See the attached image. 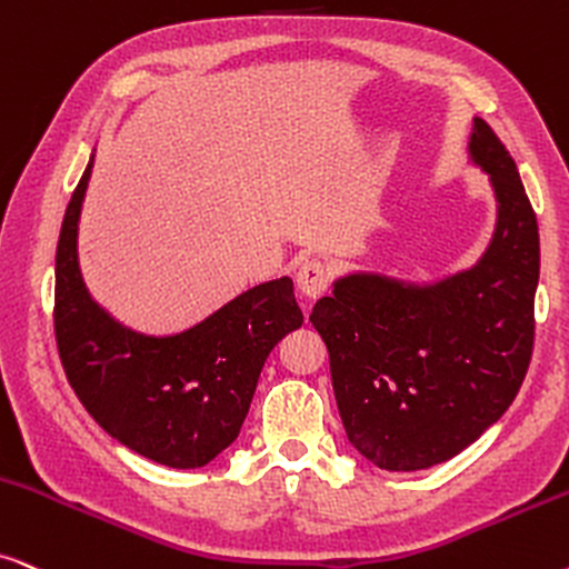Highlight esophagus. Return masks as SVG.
Returning <instances> with one entry per match:
<instances>
[{
    "label": "esophagus",
    "mask_w": 569,
    "mask_h": 569,
    "mask_svg": "<svg viewBox=\"0 0 569 569\" xmlns=\"http://www.w3.org/2000/svg\"><path fill=\"white\" fill-rule=\"evenodd\" d=\"M295 282H298V290L306 295V298H321L323 292H327L329 287V271L323 267L321 261H306L302 267L298 269V277H295Z\"/></svg>",
    "instance_id": "esophagus-1"
}]
</instances>
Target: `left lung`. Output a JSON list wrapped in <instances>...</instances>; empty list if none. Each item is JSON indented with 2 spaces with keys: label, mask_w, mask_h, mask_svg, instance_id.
I'll return each mask as SVG.
<instances>
[{
  "label": "left lung",
  "mask_w": 569,
  "mask_h": 569,
  "mask_svg": "<svg viewBox=\"0 0 569 569\" xmlns=\"http://www.w3.org/2000/svg\"><path fill=\"white\" fill-rule=\"evenodd\" d=\"M470 157L499 201L478 267L426 287L350 274L311 313L348 439L383 470H423L473 445L510 408L533 356L536 211L510 151L478 117Z\"/></svg>",
  "instance_id": "left-lung-1"
}]
</instances>
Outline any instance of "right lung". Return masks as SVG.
Instances as JSON below:
<instances>
[{
	"mask_svg": "<svg viewBox=\"0 0 569 569\" xmlns=\"http://www.w3.org/2000/svg\"><path fill=\"white\" fill-rule=\"evenodd\" d=\"M86 167L57 242L54 337L78 400L132 452L167 468H203L238 439L263 360L302 313L292 279L258 284L174 337L124 329L88 295L78 269Z\"/></svg>",
	"mask_w": 569,
	"mask_h": 569,
	"instance_id": "add662e5",
	"label": "right lung"
}]
</instances>
